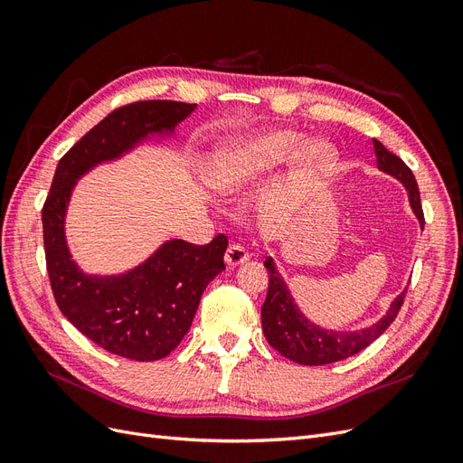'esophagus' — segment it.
I'll return each instance as SVG.
<instances>
[{
  "mask_svg": "<svg viewBox=\"0 0 463 463\" xmlns=\"http://www.w3.org/2000/svg\"><path fill=\"white\" fill-rule=\"evenodd\" d=\"M223 260H226L228 266H240L249 260V253H247V249L241 245H230Z\"/></svg>",
  "mask_w": 463,
  "mask_h": 463,
  "instance_id": "1",
  "label": "esophagus"
}]
</instances>
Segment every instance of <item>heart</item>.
<instances>
[{
	"label": "heart",
	"instance_id": "heart-1",
	"mask_svg": "<svg viewBox=\"0 0 463 463\" xmlns=\"http://www.w3.org/2000/svg\"><path fill=\"white\" fill-rule=\"evenodd\" d=\"M305 138L303 131L291 128L262 129L228 138L206 162L208 185L235 197L291 160V177L298 184L330 174L338 162V152L325 138Z\"/></svg>",
	"mask_w": 463,
	"mask_h": 463
}]
</instances>
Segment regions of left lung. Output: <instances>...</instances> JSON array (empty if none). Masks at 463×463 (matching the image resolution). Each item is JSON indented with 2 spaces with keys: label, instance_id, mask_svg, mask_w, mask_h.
<instances>
[{
  "label": "left lung",
  "instance_id": "left-lung-1",
  "mask_svg": "<svg viewBox=\"0 0 463 463\" xmlns=\"http://www.w3.org/2000/svg\"><path fill=\"white\" fill-rule=\"evenodd\" d=\"M373 145L378 172L398 179L405 187L411 213L415 214L419 226L423 230V208L421 199H419L417 181L411 170L403 164L402 158L396 156V154L386 150V146L381 141L373 138ZM264 266L266 270H269L270 282L269 293H266V301L260 311L262 332L274 349H278L284 357L299 363V365H328V363L342 361L359 354L361 349H365L369 344H373L378 335L392 325V320L400 313L405 291H408V288H403L400 296L392 299L386 313L365 328L328 330L309 320V317H305L296 298H293L284 276L279 274L278 264L272 257H266Z\"/></svg>",
  "mask_w": 463,
  "mask_h": 463
}]
</instances>
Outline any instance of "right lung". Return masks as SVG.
<instances>
[{
    "mask_svg": "<svg viewBox=\"0 0 463 463\" xmlns=\"http://www.w3.org/2000/svg\"><path fill=\"white\" fill-rule=\"evenodd\" d=\"M197 104L146 100L123 106L75 143L55 167L42 208L46 264L53 298L65 318L104 347L135 361L172 354L189 332L203 291L226 270L228 237L208 245L165 240L143 262L118 274L87 272L67 243V210L80 177L148 143L175 138V128Z\"/></svg>",
    "mask_w": 463,
    "mask_h": 463,
    "instance_id": "1",
    "label": "right lung"
}]
</instances>
